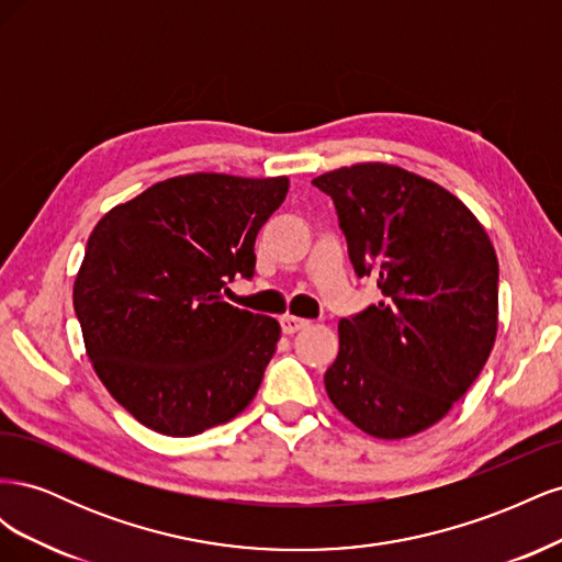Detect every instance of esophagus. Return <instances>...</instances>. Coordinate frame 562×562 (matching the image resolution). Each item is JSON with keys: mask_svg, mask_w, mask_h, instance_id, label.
<instances>
[{"mask_svg": "<svg viewBox=\"0 0 562 562\" xmlns=\"http://www.w3.org/2000/svg\"><path fill=\"white\" fill-rule=\"evenodd\" d=\"M307 326H310V321H307V318H297V316H291V314L281 316V328H283V333H285V335H295L297 330L307 328Z\"/></svg>", "mask_w": 562, "mask_h": 562, "instance_id": "1", "label": "esophagus"}]
</instances>
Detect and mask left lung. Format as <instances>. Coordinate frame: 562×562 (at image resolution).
<instances>
[{"instance_id": "left-lung-1", "label": "left lung", "mask_w": 562, "mask_h": 562, "mask_svg": "<svg viewBox=\"0 0 562 562\" xmlns=\"http://www.w3.org/2000/svg\"><path fill=\"white\" fill-rule=\"evenodd\" d=\"M312 182L333 196L356 274L384 295L339 321L328 396L370 436H415L452 411L495 347L497 252L462 201L401 166L353 164Z\"/></svg>"}]
</instances>
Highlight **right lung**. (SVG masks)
Listing matches in <instances>:
<instances>
[{
    "mask_svg": "<svg viewBox=\"0 0 562 562\" xmlns=\"http://www.w3.org/2000/svg\"><path fill=\"white\" fill-rule=\"evenodd\" d=\"M288 178L190 173L147 187L93 227L72 302L95 375L164 436L244 413L277 351V318L223 300L255 271V236Z\"/></svg>",
    "mask_w": 562,
    "mask_h": 562,
    "instance_id": "obj_1",
    "label": "right lung"
}]
</instances>
